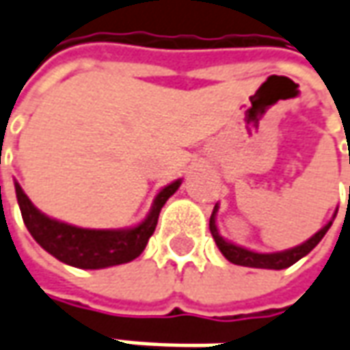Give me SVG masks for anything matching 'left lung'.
I'll use <instances>...</instances> for the list:
<instances>
[{
	"instance_id": "left-lung-1",
	"label": "left lung",
	"mask_w": 350,
	"mask_h": 350,
	"mask_svg": "<svg viewBox=\"0 0 350 350\" xmlns=\"http://www.w3.org/2000/svg\"><path fill=\"white\" fill-rule=\"evenodd\" d=\"M217 211L219 207L215 205L213 209L211 219H209V228H211V234L217 242V246L221 250L224 258L228 259L230 263L234 265H244V267H258V269H286L291 267L293 263H296L298 259H302L304 256H308L314 247L318 246L321 242V238L325 236V232L329 230L333 221L325 224L323 228H319L316 234L312 238H308L306 242H302L300 246L291 247V250H284V252H275V254H259V252H252L247 247L236 246L232 242L224 240L223 236L219 234V228H217V223H215V217H217ZM335 219V215H333Z\"/></svg>"
}]
</instances>
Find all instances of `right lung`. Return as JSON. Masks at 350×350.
Returning <instances> with one entry per match:
<instances>
[{
  "instance_id": "add662e5",
  "label": "right lung",
  "mask_w": 350,
  "mask_h": 350,
  "mask_svg": "<svg viewBox=\"0 0 350 350\" xmlns=\"http://www.w3.org/2000/svg\"><path fill=\"white\" fill-rule=\"evenodd\" d=\"M182 180H176L172 184L164 186L152 201V207L145 221L131 228H79L73 224L62 223L46 217L40 213L32 201L27 198L23 187L15 182L18 207L25 226L29 228L31 236L40 246L52 254L55 259L64 261L71 267L79 269H104L120 263H127L131 259L141 256L149 238L157 228L159 215L168 198L180 187Z\"/></svg>"
}]
</instances>
